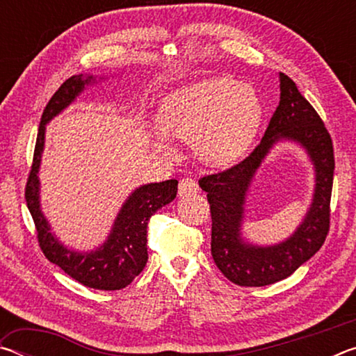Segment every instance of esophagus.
<instances>
[{"mask_svg":"<svg viewBox=\"0 0 356 356\" xmlns=\"http://www.w3.org/2000/svg\"><path fill=\"white\" fill-rule=\"evenodd\" d=\"M200 190V186H197V182L193 179H182L179 182V196H190V195H195Z\"/></svg>","mask_w":356,"mask_h":356,"instance_id":"1","label":"esophagus"}]
</instances>
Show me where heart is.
I'll list each match as a JSON object with an SVG mask.
<instances>
[{"mask_svg":"<svg viewBox=\"0 0 356 356\" xmlns=\"http://www.w3.org/2000/svg\"><path fill=\"white\" fill-rule=\"evenodd\" d=\"M262 106L254 89L227 76L204 78L168 94L150 143L156 152L174 154L171 140L191 141L207 166L236 163L254 141Z\"/></svg>","mask_w":356,"mask_h":356,"instance_id":"heart-1","label":"heart"}]
</instances>
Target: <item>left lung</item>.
Wrapping results in <instances>:
<instances>
[{"label":"left lung","instance_id":"left-lung-1","mask_svg":"<svg viewBox=\"0 0 356 356\" xmlns=\"http://www.w3.org/2000/svg\"><path fill=\"white\" fill-rule=\"evenodd\" d=\"M298 143L315 168V193L307 215L286 241L256 245L243 237L244 204L252 179L276 143ZM333 143L322 119L300 94L297 84L280 74V105L262 141L238 165L202 177L212 213V256L216 267L234 284L268 286L291 276L316 254L330 229V200L333 188Z\"/></svg>","mask_w":356,"mask_h":356}]
</instances>
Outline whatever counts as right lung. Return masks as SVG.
<instances>
[{
	"instance_id": "obj_1",
	"label": "right lung",
	"mask_w": 356,
	"mask_h": 356,
	"mask_svg": "<svg viewBox=\"0 0 356 356\" xmlns=\"http://www.w3.org/2000/svg\"><path fill=\"white\" fill-rule=\"evenodd\" d=\"M105 80L104 76L74 75L53 94L42 114L33 168L29 172L25 197L38 229V238L48 261L56 264L70 278L99 291H119L127 287L143 272L147 262V221L156 210L174 201L177 180L138 186L120 207L104 243L91 251H76L65 246L51 232V226L40 207L39 170L45 147V125L72 105L86 86Z\"/></svg>"
}]
</instances>
